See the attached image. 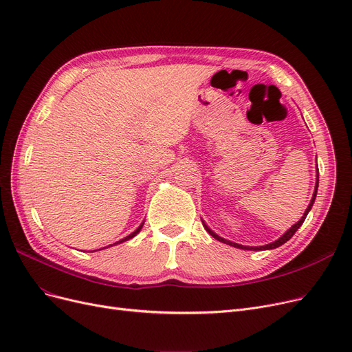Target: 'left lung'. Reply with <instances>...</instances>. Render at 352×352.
I'll list each match as a JSON object with an SVG mask.
<instances>
[{"label": "left lung", "mask_w": 352, "mask_h": 352, "mask_svg": "<svg viewBox=\"0 0 352 352\" xmlns=\"http://www.w3.org/2000/svg\"><path fill=\"white\" fill-rule=\"evenodd\" d=\"M318 185H319V172L316 173V185H315V192H314V196H312V201H311V204H309V206H307V209L305 210V214H303V217L293 225V227L290 228V230H287L282 236L278 238V240H276L274 243H272V244H267V245H261V247H245V245H241V244H236V243H232V241H228V240H225V238H222V236H219V235H217L212 230H210L208 225L202 221V223H204V227H205V230L212 235L215 240H218V241H221V243H223V244H228V245H232V247H235V248H241V250H252V251H260V250H273V248H277V247H280V245H283L286 241H289L290 238L294 235V232H296L300 227H302V223L305 222V219H306V217H307V214H309V210L312 209V206H314V202H315V199H316V192H318Z\"/></svg>", "instance_id": "1"}]
</instances>
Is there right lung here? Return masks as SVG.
I'll use <instances>...</instances> for the list:
<instances>
[{
    "label": "right lung",
    "instance_id": "1",
    "mask_svg": "<svg viewBox=\"0 0 352 352\" xmlns=\"http://www.w3.org/2000/svg\"><path fill=\"white\" fill-rule=\"evenodd\" d=\"M143 225H144V222H143V223H142V225H140V227H138V228H137V230H135V231H134V232H131V234H130V235H127V236H125V238H122V240H120V241H117V243H116V244H120V243H124V241H129V240H131V238H133V236H135V235H137V234H138V232H140V231H142V228H143Z\"/></svg>",
    "mask_w": 352,
    "mask_h": 352
}]
</instances>
